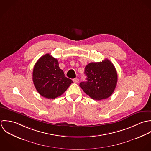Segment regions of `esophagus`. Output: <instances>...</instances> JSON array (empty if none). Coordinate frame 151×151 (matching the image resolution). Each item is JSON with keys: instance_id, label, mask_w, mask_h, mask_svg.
I'll list each match as a JSON object with an SVG mask.
<instances>
[{"instance_id": "34e87169", "label": "esophagus", "mask_w": 151, "mask_h": 151, "mask_svg": "<svg viewBox=\"0 0 151 151\" xmlns=\"http://www.w3.org/2000/svg\"><path fill=\"white\" fill-rule=\"evenodd\" d=\"M73 82L74 83H78L79 82V79L78 78H75V79H73Z\"/></svg>"}]
</instances>
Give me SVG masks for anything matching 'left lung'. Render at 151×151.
Wrapping results in <instances>:
<instances>
[{
    "mask_svg": "<svg viewBox=\"0 0 151 151\" xmlns=\"http://www.w3.org/2000/svg\"><path fill=\"white\" fill-rule=\"evenodd\" d=\"M86 82L80 83V87L91 99L97 100L109 97L114 92L117 82V73L110 60L91 62L85 69Z\"/></svg>",
    "mask_w": 151,
    "mask_h": 151,
    "instance_id": "left-lung-1",
    "label": "left lung"
}]
</instances>
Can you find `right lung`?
I'll use <instances>...</instances> for the list:
<instances>
[{
  "instance_id": "obj_1",
  "label": "right lung",
  "mask_w": 151,
  "mask_h": 151,
  "mask_svg": "<svg viewBox=\"0 0 151 151\" xmlns=\"http://www.w3.org/2000/svg\"><path fill=\"white\" fill-rule=\"evenodd\" d=\"M32 81L38 93L47 99L62 95L73 81L65 77L58 60L49 54L42 56L35 63Z\"/></svg>"
}]
</instances>
